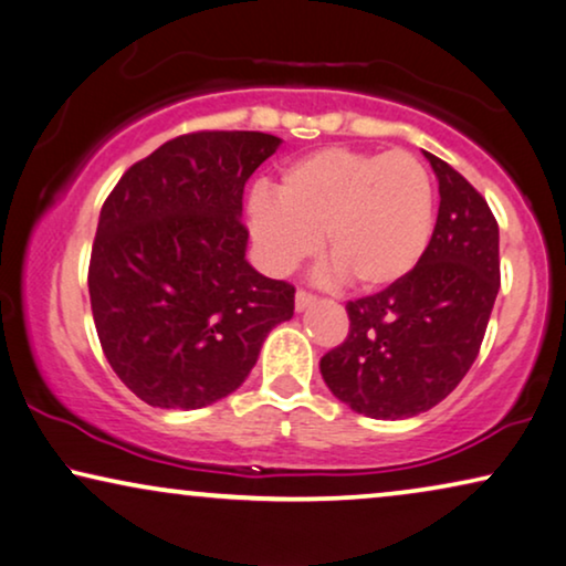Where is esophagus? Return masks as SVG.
Segmentation results:
<instances>
[{
    "label": "esophagus",
    "instance_id": "34e87169",
    "mask_svg": "<svg viewBox=\"0 0 566 566\" xmlns=\"http://www.w3.org/2000/svg\"><path fill=\"white\" fill-rule=\"evenodd\" d=\"M315 297L313 292H307V290H297V295H295V307L297 311H307V307H311L313 303H315Z\"/></svg>",
    "mask_w": 566,
    "mask_h": 566
}]
</instances>
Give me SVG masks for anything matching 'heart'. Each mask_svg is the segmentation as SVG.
<instances>
[{"label": "heart", "mask_w": 566, "mask_h": 566, "mask_svg": "<svg viewBox=\"0 0 566 566\" xmlns=\"http://www.w3.org/2000/svg\"><path fill=\"white\" fill-rule=\"evenodd\" d=\"M248 228L263 266L290 274L321 248L352 287L396 284L424 255L434 184L409 153L323 147L282 170L276 193L259 186Z\"/></svg>", "instance_id": "heart-1"}]
</instances>
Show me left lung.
Segmentation results:
<instances>
[{"instance_id": "left-lung-1", "label": "left lung", "mask_w": 566, "mask_h": 566, "mask_svg": "<svg viewBox=\"0 0 566 566\" xmlns=\"http://www.w3.org/2000/svg\"><path fill=\"white\" fill-rule=\"evenodd\" d=\"M424 157L440 184L424 255L378 295L346 303L349 334L321 359L331 394L373 419L417 417L453 394L500 292V228L486 199L446 160Z\"/></svg>"}]
</instances>
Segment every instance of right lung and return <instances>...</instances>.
Returning <instances> with one entry per match:
<instances>
[{
  "instance_id": "1",
  "label": "right lung",
  "mask_w": 566,
  "mask_h": 566,
  "mask_svg": "<svg viewBox=\"0 0 566 566\" xmlns=\"http://www.w3.org/2000/svg\"><path fill=\"white\" fill-rule=\"evenodd\" d=\"M282 139L193 132L134 163L97 220L87 287L105 359L157 409H201L243 386L295 287L245 261L243 188Z\"/></svg>"
}]
</instances>
